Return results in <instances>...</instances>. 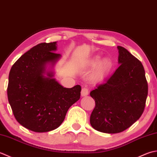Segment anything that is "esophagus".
<instances>
[{
	"label": "esophagus",
	"instance_id": "34e87169",
	"mask_svg": "<svg viewBox=\"0 0 157 157\" xmlns=\"http://www.w3.org/2000/svg\"><path fill=\"white\" fill-rule=\"evenodd\" d=\"M89 94V90L87 87H82L81 90V96L84 97Z\"/></svg>",
	"mask_w": 157,
	"mask_h": 157
}]
</instances>
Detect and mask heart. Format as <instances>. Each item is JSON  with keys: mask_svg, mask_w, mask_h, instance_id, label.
<instances>
[{"mask_svg": "<svg viewBox=\"0 0 157 157\" xmlns=\"http://www.w3.org/2000/svg\"><path fill=\"white\" fill-rule=\"evenodd\" d=\"M100 57H95L94 59H92L90 62V64L91 66H96L98 64L99 62H100ZM110 66V62L109 60L108 59H104L103 62L101 63L100 66L98 67V70L95 72L94 75V78H101L102 76H104V75L108 72V69H109Z\"/></svg>", "mask_w": 157, "mask_h": 157, "instance_id": "heart-1", "label": "heart"}]
</instances>
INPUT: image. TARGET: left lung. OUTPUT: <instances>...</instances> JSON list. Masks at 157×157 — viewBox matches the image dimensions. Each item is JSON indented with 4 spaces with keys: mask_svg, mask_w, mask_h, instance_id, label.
<instances>
[{
    "mask_svg": "<svg viewBox=\"0 0 157 157\" xmlns=\"http://www.w3.org/2000/svg\"><path fill=\"white\" fill-rule=\"evenodd\" d=\"M118 49L119 68L90 93L95 102L90 123L106 133L122 132L138 120L148 95L142 63L124 47L118 46Z\"/></svg>",
    "mask_w": 157,
    "mask_h": 157,
    "instance_id": "left-lung-1",
    "label": "left lung"
}]
</instances>
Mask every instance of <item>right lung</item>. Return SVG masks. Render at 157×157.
I'll return each mask as SVG.
<instances>
[{"mask_svg": "<svg viewBox=\"0 0 157 157\" xmlns=\"http://www.w3.org/2000/svg\"><path fill=\"white\" fill-rule=\"evenodd\" d=\"M56 42L42 43L24 55L13 65L9 75L8 100L15 119L34 132H47L62 123L67 111L77 101L81 87L65 88L45 72V66L53 65L60 57Z\"/></svg>", "mask_w": 157, "mask_h": 157, "instance_id": "add662e5", "label": "right lung"}]
</instances>
